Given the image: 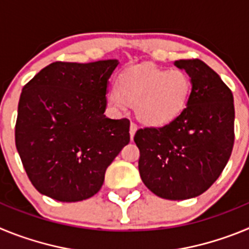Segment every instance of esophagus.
<instances>
[{
    "label": "esophagus",
    "instance_id": "34e87169",
    "mask_svg": "<svg viewBox=\"0 0 249 249\" xmlns=\"http://www.w3.org/2000/svg\"><path fill=\"white\" fill-rule=\"evenodd\" d=\"M136 131H137V124L132 122L131 126H129V136H131V140H133V137H135Z\"/></svg>",
    "mask_w": 249,
    "mask_h": 249
}]
</instances>
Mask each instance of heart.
<instances>
[{"label":"heart","instance_id":"obj_1","mask_svg":"<svg viewBox=\"0 0 249 249\" xmlns=\"http://www.w3.org/2000/svg\"><path fill=\"white\" fill-rule=\"evenodd\" d=\"M191 92L192 81L183 70L131 67L120 74L117 89H109L107 101L117 111L133 106L140 122L162 127L181 116Z\"/></svg>","mask_w":249,"mask_h":249}]
</instances>
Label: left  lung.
Returning <instances> with one entry per match:
<instances>
[{
	"mask_svg": "<svg viewBox=\"0 0 249 249\" xmlns=\"http://www.w3.org/2000/svg\"><path fill=\"white\" fill-rule=\"evenodd\" d=\"M175 65L192 81L187 107L163 127L136 132L138 169L143 183L160 198L181 201L206 192L221 176L234 143L233 94L201 59Z\"/></svg>",
	"mask_w": 249,
	"mask_h": 249,
	"instance_id": "8db88e82",
	"label": "left lung"
}]
</instances>
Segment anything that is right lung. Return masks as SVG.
Masks as SVG:
<instances>
[{
  "label": "right lung",
  "instance_id": "add662e5",
  "mask_svg": "<svg viewBox=\"0 0 249 249\" xmlns=\"http://www.w3.org/2000/svg\"><path fill=\"white\" fill-rule=\"evenodd\" d=\"M117 65V59L53 62L23 87L15 141L39 193L59 202L89 198L128 144L129 121L105 114L108 78Z\"/></svg>",
  "mask_w": 249,
  "mask_h": 249
}]
</instances>
